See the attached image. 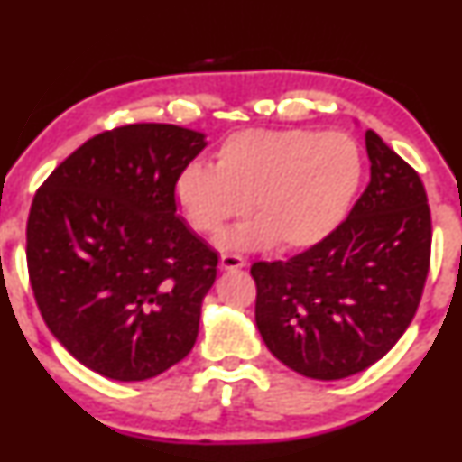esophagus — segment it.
I'll return each mask as SVG.
<instances>
[{
    "label": "esophagus",
    "mask_w": 462,
    "mask_h": 462,
    "mask_svg": "<svg viewBox=\"0 0 462 462\" xmlns=\"http://www.w3.org/2000/svg\"><path fill=\"white\" fill-rule=\"evenodd\" d=\"M245 259H242L240 254H222V259H220V267L224 269V271H238V269H242L245 267Z\"/></svg>",
    "instance_id": "obj_1"
}]
</instances>
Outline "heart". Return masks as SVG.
I'll use <instances>...</instances> for the list:
<instances>
[{
  "label": "heart",
  "mask_w": 462,
  "mask_h": 462,
  "mask_svg": "<svg viewBox=\"0 0 462 462\" xmlns=\"http://www.w3.org/2000/svg\"><path fill=\"white\" fill-rule=\"evenodd\" d=\"M365 161L344 132L242 130L217 148L216 165L191 162L175 179V201L191 228L220 234L245 212L253 220L222 234L228 250L319 245L346 220Z\"/></svg>",
  "instance_id": "b5f03b06"
}]
</instances>
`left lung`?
Segmentation results:
<instances>
[{
  "instance_id": "8db88e82",
  "label": "left lung",
  "mask_w": 462,
  "mask_h": 462,
  "mask_svg": "<svg viewBox=\"0 0 462 462\" xmlns=\"http://www.w3.org/2000/svg\"><path fill=\"white\" fill-rule=\"evenodd\" d=\"M371 181L346 220L289 261L254 263L256 328L310 379L369 369L408 330L430 269L432 220L420 175L373 130Z\"/></svg>"
}]
</instances>
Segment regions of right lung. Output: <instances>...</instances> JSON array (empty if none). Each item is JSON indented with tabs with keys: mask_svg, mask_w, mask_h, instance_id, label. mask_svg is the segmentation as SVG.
I'll return each mask as SVG.
<instances>
[{
	"mask_svg": "<svg viewBox=\"0 0 462 462\" xmlns=\"http://www.w3.org/2000/svg\"><path fill=\"white\" fill-rule=\"evenodd\" d=\"M201 132L130 124L89 138L36 191L26 226L32 291L71 356L144 381L191 353L217 253L177 216L175 179Z\"/></svg>",
	"mask_w": 462,
	"mask_h": 462,
	"instance_id": "right-lung-1",
	"label": "right lung"
}]
</instances>
